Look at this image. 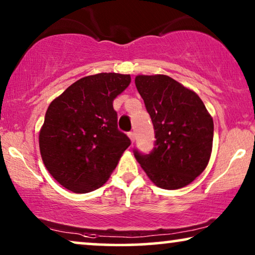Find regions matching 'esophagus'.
<instances>
[{
	"label": "esophagus",
	"instance_id": "esophagus-1",
	"mask_svg": "<svg viewBox=\"0 0 255 255\" xmlns=\"http://www.w3.org/2000/svg\"><path fill=\"white\" fill-rule=\"evenodd\" d=\"M128 137H130L131 141L133 142L134 139H135V133H134V132H133V131H130V132H128Z\"/></svg>",
	"mask_w": 255,
	"mask_h": 255
}]
</instances>
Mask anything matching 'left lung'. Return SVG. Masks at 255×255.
<instances>
[{"label":"left lung","instance_id":"left-lung-1","mask_svg":"<svg viewBox=\"0 0 255 255\" xmlns=\"http://www.w3.org/2000/svg\"><path fill=\"white\" fill-rule=\"evenodd\" d=\"M135 87L154 128L148 154L133 149L155 186L180 189L193 182L210 160L214 121L196 93L167 75H138Z\"/></svg>","mask_w":255,"mask_h":255}]
</instances>
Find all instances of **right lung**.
<instances>
[{
	"mask_svg": "<svg viewBox=\"0 0 255 255\" xmlns=\"http://www.w3.org/2000/svg\"><path fill=\"white\" fill-rule=\"evenodd\" d=\"M131 76L100 73L69 86L47 108L39 132L48 173L76 194L102 187L131 140L118 130L113 102Z\"/></svg>",
	"mask_w": 255,
	"mask_h": 255,
	"instance_id": "right-lung-1",
	"label": "right lung"
}]
</instances>
